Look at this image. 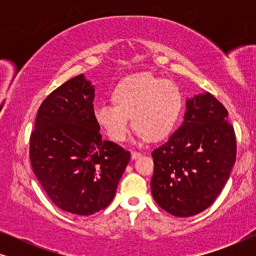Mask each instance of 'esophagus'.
<instances>
[{
    "label": "esophagus",
    "mask_w": 256,
    "mask_h": 256,
    "mask_svg": "<svg viewBox=\"0 0 256 256\" xmlns=\"http://www.w3.org/2000/svg\"><path fill=\"white\" fill-rule=\"evenodd\" d=\"M140 156H141V152H134V150H132V160L138 158Z\"/></svg>",
    "instance_id": "esophagus-1"
}]
</instances>
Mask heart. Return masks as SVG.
<instances>
[{
	"label": "heart",
	"mask_w": 256,
	"mask_h": 256,
	"mask_svg": "<svg viewBox=\"0 0 256 256\" xmlns=\"http://www.w3.org/2000/svg\"><path fill=\"white\" fill-rule=\"evenodd\" d=\"M113 102L94 107V118L114 141H124L132 126L141 138L160 140L172 130L180 116L183 98L174 82L149 73H138L122 80Z\"/></svg>",
	"instance_id": "1"
}]
</instances>
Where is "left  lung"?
I'll return each instance as SVG.
<instances>
[{"label": "left lung", "mask_w": 256, "mask_h": 256, "mask_svg": "<svg viewBox=\"0 0 256 256\" xmlns=\"http://www.w3.org/2000/svg\"><path fill=\"white\" fill-rule=\"evenodd\" d=\"M228 112L212 94L186 100L180 128L152 152V194L170 214L191 216L211 206L230 178L236 158Z\"/></svg>", "instance_id": "left-lung-1"}]
</instances>
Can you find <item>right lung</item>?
Returning <instances> with one entry per match:
<instances>
[{
  "label": "right lung",
  "instance_id": "add662e5",
  "mask_svg": "<svg viewBox=\"0 0 256 256\" xmlns=\"http://www.w3.org/2000/svg\"><path fill=\"white\" fill-rule=\"evenodd\" d=\"M94 86L84 74L48 94L30 136L34 176L56 206L78 216L113 200L130 152L104 141L94 118Z\"/></svg>",
  "mask_w": 256,
  "mask_h": 256
}]
</instances>
